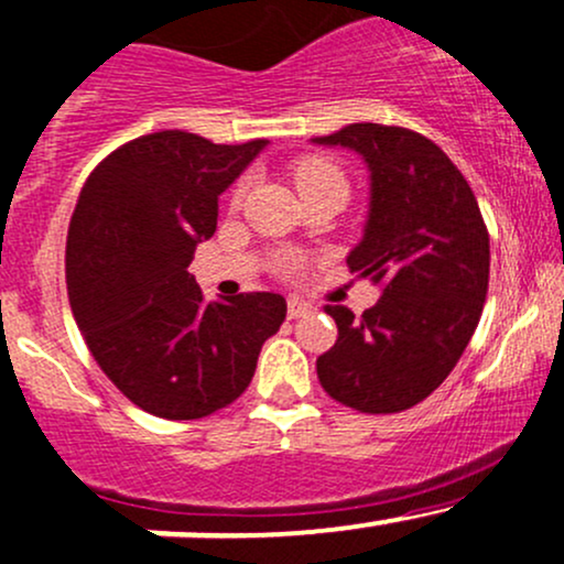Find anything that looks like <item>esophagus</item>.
<instances>
[{"instance_id": "34e87169", "label": "esophagus", "mask_w": 564, "mask_h": 564, "mask_svg": "<svg viewBox=\"0 0 564 564\" xmlns=\"http://www.w3.org/2000/svg\"><path fill=\"white\" fill-rule=\"evenodd\" d=\"M313 307L307 305V302H302V300H289V318H302V315H307L311 313Z\"/></svg>"}]
</instances>
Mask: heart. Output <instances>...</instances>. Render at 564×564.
<instances>
[{
	"label": "heart",
	"instance_id": "b5f03b06",
	"mask_svg": "<svg viewBox=\"0 0 564 564\" xmlns=\"http://www.w3.org/2000/svg\"><path fill=\"white\" fill-rule=\"evenodd\" d=\"M294 182H296V189L302 192V197L324 195V192H339V195L348 197V189H350L348 176H345V171L339 169L332 158L300 160V163L294 165ZM246 187H249L246 178H240V182L235 184L232 206H240V200H243L246 195ZM278 270H281L283 275H292L294 262L289 257H283L281 262H278Z\"/></svg>",
	"mask_w": 564,
	"mask_h": 564
}]
</instances>
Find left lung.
Instances as JSON below:
<instances>
[{
    "instance_id": "8db88e82",
    "label": "left lung",
    "mask_w": 564,
    "mask_h": 564,
    "mask_svg": "<svg viewBox=\"0 0 564 564\" xmlns=\"http://www.w3.org/2000/svg\"><path fill=\"white\" fill-rule=\"evenodd\" d=\"M313 141L350 147L372 171L369 221L348 268L382 283L361 315L324 307L337 343L315 361L318 380L350 410H410L471 343L490 283V232L466 176L423 133L352 122Z\"/></svg>"
}]
</instances>
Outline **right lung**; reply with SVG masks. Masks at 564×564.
<instances>
[{
    "mask_svg": "<svg viewBox=\"0 0 564 564\" xmlns=\"http://www.w3.org/2000/svg\"><path fill=\"white\" fill-rule=\"evenodd\" d=\"M268 144L158 131L93 169L66 235V292L85 345L126 399L154 417L200 420L249 388L286 300L206 302L187 268L216 232L219 195Z\"/></svg>",
    "mask_w": 564,
    "mask_h": 564,
    "instance_id": "right-lung-1",
    "label": "right lung"
}]
</instances>
